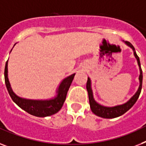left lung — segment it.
<instances>
[{"label": "left lung", "mask_w": 146, "mask_h": 146, "mask_svg": "<svg viewBox=\"0 0 146 146\" xmlns=\"http://www.w3.org/2000/svg\"><path fill=\"white\" fill-rule=\"evenodd\" d=\"M125 44H127L128 46L131 47V48L133 50V54L135 56L136 59L137 60L138 65L139 67V72H140V74H139V89L137 90V92L133 97L131 98V99L125 104H123L121 105L115 106V107H112V108H109V107H104L102 106L99 104H98L97 102L95 101L93 98V95H92V90L91 88V80L89 78H88L87 82H86V90H87L88 95H89V102H90V108L92 110V113L94 114H96L98 116L100 117L105 118V119H113V118L119 117L120 115H123L125 113L127 110H129L133 104L136 103V102L138 99L139 95H140L141 90H142V84H143V72H142V68H141L140 66V61H139V56H137V53L135 51L134 47L129 42H125Z\"/></svg>", "instance_id": "1"}]
</instances>
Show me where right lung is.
<instances>
[{
    "instance_id": "1",
    "label": "right lung",
    "mask_w": 146,
    "mask_h": 146,
    "mask_svg": "<svg viewBox=\"0 0 146 146\" xmlns=\"http://www.w3.org/2000/svg\"><path fill=\"white\" fill-rule=\"evenodd\" d=\"M7 64L8 60L6 62L5 69H4V79L7 89L8 90L9 96L13 101L19 106V108L31 114L38 117H45L53 114L56 113L62 108L63 103L66 100L68 90L70 87L72 82L74 79L75 74H72L68 76L60 84L57 90V95L54 98L50 100H30L25 99L16 96L10 87L8 76H7Z\"/></svg>"
}]
</instances>
